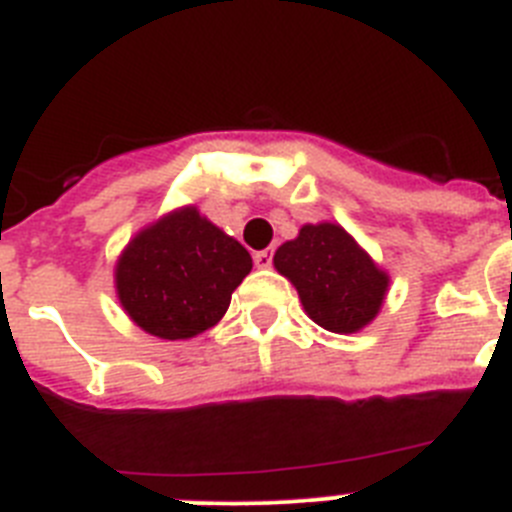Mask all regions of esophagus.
Masks as SVG:
<instances>
[{
  "label": "esophagus",
  "instance_id": "obj_1",
  "mask_svg": "<svg viewBox=\"0 0 512 512\" xmlns=\"http://www.w3.org/2000/svg\"><path fill=\"white\" fill-rule=\"evenodd\" d=\"M253 264L259 266V269H269V266H271V248L253 253Z\"/></svg>",
  "mask_w": 512,
  "mask_h": 512
}]
</instances>
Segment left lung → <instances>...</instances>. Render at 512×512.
<instances>
[{
  "label": "left lung",
  "instance_id": "8db88e82",
  "mask_svg": "<svg viewBox=\"0 0 512 512\" xmlns=\"http://www.w3.org/2000/svg\"><path fill=\"white\" fill-rule=\"evenodd\" d=\"M274 269L295 284L307 318L330 333H359L390 292V274L338 223H307L274 253Z\"/></svg>",
  "mask_w": 512,
  "mask_h": 512
}]
</instances>
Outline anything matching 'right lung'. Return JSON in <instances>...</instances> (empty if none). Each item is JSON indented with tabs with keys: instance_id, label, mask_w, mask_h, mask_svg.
I'll return each instance as SVG.
<instances>
[{
	"instance_id": "add662e5",
	"label": "right lung",
	"mask_w": 512,
	"mask_h": 512,
	"mask_svg": "<svg viewBox=\"0 0 512 512\" xmlns=\"http://www.w3.org/2000/svg\"><path fill=\"white\" fill-rule=\"evenodd\" d=\"M251 253L194 205L176 207L122 248L115 289L128 318L151 336L187 341L220 323Z\"/></svg>"
}]
</instances>
